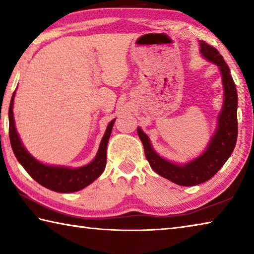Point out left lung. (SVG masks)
Returning <instances> with one entry per match:
<instances>
[{
  "mask_svg": "<svg viewBox=\"0 0 254 254\" xmlns=\"http://www.w3.org/2000/svg\"><path fill=\"white\" fill-rule=\"evenodd\" d=\"M199 46L200 54L218 66L224 86V101L217 118L216 131L203 154L185 165H177L159 156L152 149L149 136L137 127V135L142 141L150 167L161 177L180 186H195L212 178L230 158L238 139V93L230 68L214 47L205 41H199Z\"/></svg>",
  "mask_w": 254,
  "mask_h": 254,
  "instance_id": "left-lung-1",
  "label": "left lung"
}]
</instances>
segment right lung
<instances>
[{
  "label": "right lung",
  "instance_id": "obj_1",
  "mask_svg": "<svg viewBox=\"0 0 254 254\" xmlns=\"http://www.w3.org/2000/svg\"><path fill=\"white\" fill-rule=\"evenodd\" d=\"M14 95L15 92L11 98L10 109H8V135H10L11 147L21 166L37 183L57 192H74L87 187L89 184L100 177L106 166L107 142H109L115 119L112 120L107 126L105 134L98 148V152L91 163L79 167V168L48 166L34 159L21 142L13 118Z\"/></svg>",
  "mask_w": 254,
  "mask_h": 254
}]
</instances>
